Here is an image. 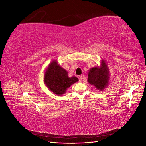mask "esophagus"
<instances>
[{"instance_id": "esophagus-1", "label": "esophagus", "mask_w": 146, "mask_h": 146, "mask_svg": "<svg viewBox=\"0 0 146 146\" xmlns=\"http://www.w3.org/2000/svg\"><path fill=\"white\" fill-rule=\"evenodd\" d=\"M78 79H79V81L82 82V79H83V76H78Z\"/></svg>"}]
</instances>
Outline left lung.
<instances>
[{"instance_id": "left-lung-1", "label": "left lung", "mask_w": 146, "mask_h": 146, "mask_svg": "<svg viewBox=\"0 0 146 146\" xmlns=\"http://www.w3.org/2000/svg\"><path fill=\"white\" fill-rule=\"evenodd\" d=\"M109 76L107 66L104 61H102L101 67L92 68L88 72V82L97 89L103 90L108 83Z\"/></svg>"}]
</instances>
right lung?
I'll list each match as a JSON object with an SVG mask.
<instances>
[{"mask_svg":"<svg viewBox=\"0 0 146 146\" xmlns=\"http://www.w3.org/2000/svg\"><path fill=\"white\" fill-rule=\"evenodd\" d=\"M78 79L76 77H69L66 70L54 61L48 65L44 76V82L50 91L57 95L63 94L70 85Z\"/></svg>","mask_w":146,"mask_h":146,"instance_id":"right-lung-1","label":"right lung"}]
</instances>
